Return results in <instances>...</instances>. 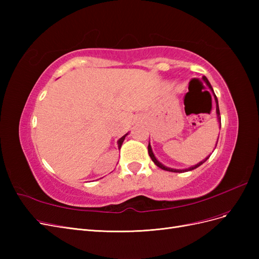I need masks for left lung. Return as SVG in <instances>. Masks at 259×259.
<instances>
[{"label": "left lung", "instance_id": "obj_1", "mask_svg": "<svg viewBox=\"0 0 259 259\" xmlns=\"http://www.w3.org/2000/svg\"><path fill=\"white\" fill-rule=\"evenodd\" d=\"M202 80L204 81V83L208 86V89L211 91V93H213V95H214V98H215V103H216V114H217V121H218V123H219V126H221L222 125V121H221V113H219V107H218V99H217V97H216V95H215V93H214V90H213V88H211V85H210V83L208 82V80L206 79V76H203L202 77ZM219 137V136H218ZM217 142H218V139H217ZM216 146H217V143H216ZM216 148V147H215ZM148 152H149V155H150V158H151V160L153 161V163L155 164L156 166H159L160 168H162V169H164V170H168V171H174V173H184V171H188V170H192V169H194V168H197V167H199L200 165H202L203 163H204L205 161H207V159L209 158V155L208 156H206V158L204 159V160H202L201 162H199L198 164H195V165H193V166H190V167H188V168H171V167H168V166H165L164 165V164H162L158 159L155 158V155H154V153H153V151H152V148H151V145H150V142H149V145H148Z\"/></svg>", "mask_w": 259, "mask_h": 259}]
</instances>
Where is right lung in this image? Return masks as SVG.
<instances>
[{
  "instance_id": "right-lung-1",
  "label": "right lung",
  "mask_w": 259,
  "mask_h": 259,
  "mask_svg": "<svg viewBox=\"0 0 259 259\" xmlns=\"http://www.w3.org/2000/svg\"><path fill=\"white\" fill-rule=\"evenodd\" d=\"M127 135H128V133H126V134H125L124 136H122L119 140H117V148H119V150H120V148H121V146H122V144H123V142H124L125 137H126Z\"/></svg>"
}]
</instances>
